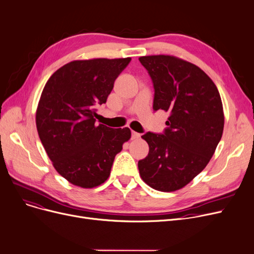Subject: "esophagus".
<instances>
[{"label": "esophagus", "mask_w": 254, "mask_h": 254, "mask_svg": "<svg viewBox=\"0 0 254 254\" xmlns=\"http://www.w3.org/2000/svg\"><path fill=\"white\" fill-rule=\"evenodd\" d=\"M141 137V134L139 132H135V131H132V139L133 140H136V139H140Z\"/></svg>", "instance_id": "34e87169"}]
</instances>
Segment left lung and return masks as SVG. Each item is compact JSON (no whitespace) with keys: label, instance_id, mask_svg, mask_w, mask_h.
<instances>
[{"label":"left lung","instance_id":"8db88e82","mask_svg":"<svg viewBox=\"0 0 254 254\" xmlns=\"http://www.w3.org/2000/svg\"><path fill=\"white\" fill-rule=\"evenodd\" d=\"M139 60L153 82V110L170 112L164 134L142 135L149 152L137 163L140 176L157 190H178L204 170L221 139V98L209 76L187 60L171 55Z\"/></svg>","mask_w":254,"mask_h":254}]
</instances>
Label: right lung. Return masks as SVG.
I'll return each instance as SVG.
<instances>
[{"mask_svg": "<svg viewBox=\"0 0 254 254\" xmlns=\"http://www.w3.org/2000/svg\"><path fill=\"white\" fill-rule=\"evenodd\" d=\"M130 60H74L58 68L43 88L36 111L38 134L55 170L76 187L104 183L117 153L131 137L127 127L95 124L96 108L107 102Z\"/></svg>", "mask_w": 254, "mask_h": 254, "instance_id": "right-lung-1", "label": "right lung"}]
</instances>
